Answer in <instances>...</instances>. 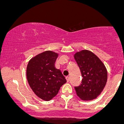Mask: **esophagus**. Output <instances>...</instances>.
Segmentation results:
<instances>
[{"mask_svg":"<svg viewBox=\"0 0 124 124\" xmlns=\"http://www.w3.org/2000/svg\"><path fill=\"white\" fill-rule=\"evenodd\" d=\"M66 81H67V82H69V80H70V78L69 77H66Z\"/></svg>","mask_w":124,"mask_h":124,"instance_id":"esophagus-1","label":"esophagus"}]
</instances>
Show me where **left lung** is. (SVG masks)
<instances>
[{
    "label": "left lung",
    "mask_w": 124,
    "mask_h": 124,
    "mask_svg": "<svg viewBox=\"0 0 124 124\" xmlns=\"http://www.w3.org/2000/svg\"><path fill=\"white\" fill-rule=\"evenodd\" d=\"M74 58L83 77L82 84L75 87L77 96L83 101H91L97 98L107 83V70L105 64L88 50L75 53Z\"/></svg>",
    "instance_id": "8db88e82"
}]
</instances>
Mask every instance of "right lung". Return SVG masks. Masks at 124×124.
I'll list each match as a JSON object with an SVG mask.
<instances>
[{
    "instance_id": "1",
    "label": "right lung",
    "mask_w": 124,
    "mask_h": 124,
    "mask_svg": "<svg viewBox=\"0 0 124 124\" xmlns=\"http://www.w3.org/2000/svg\"><path fill=\"white\" fill-rule=\"evenodd\" d=\"M58 55L52 51H44L30 59L27 66L28 84L35 94L44 101L53 99L66 82L61 71L55 67Z\"/></svg>"
}]
</instances>
